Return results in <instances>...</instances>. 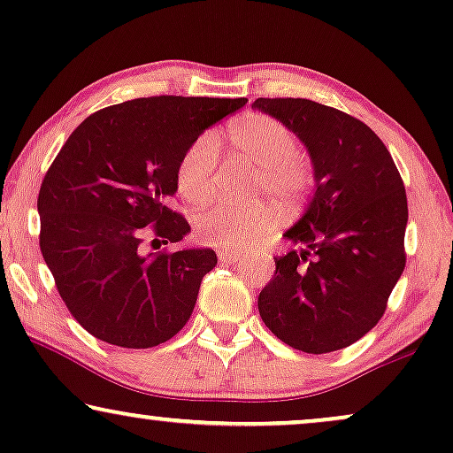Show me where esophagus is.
Masks as SVG:
<instances>
[{"label":"esophagus","mask_w":453,"mask_h":453,"mask_svg":"<svg viewBox=\"0 0 453 453\" xmlns=\"http://www.w3.org/2000/svg\"><path fill=\"white\" fill-rule=\"evenodd\" d=\"M219 259H220V262H225V264H237V262H241V259H243V253L233 251V250H220Z\"/></svg>","instance_id":"1"}]
</instances>
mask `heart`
<instances>
[{
    "label": "heart",
    "instance_id": "1",
    "mask_svg": "<svg viewBox=\"0 0 453 453\" xmlns=\"http://www.w3.org/2000/svg\"><path fill=\"white\" fill-rule=\"evenodd\" d=\"M228 140L241 157L259 166V194H270L284 203L299 202L315 183L311 160L299 148V138L288 126L270 115H250L228 127ZM219 146L212 134H202L185 148L177 165V191L185 202H206L214 188ZM276 210L268 203L251 208L212 203L194 219L200 243L214 247H245L274 231Z\"/></svg>",
    "mask_w": 453,
    "mask_h": 453
}]
</instances>
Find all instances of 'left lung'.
I'll return each instance as SVG.
<instances>
[{
  "label": "left lung",
  "mask_w": 453,
  "mask_h": 453,
  "mask_svg": "<svg viewBox=\"0 0 453 453\" xmlns=\"http://www.w3.org/2000/svg\"><path fill=\"white\" fill-rule=\"evenodd\" d=\"M307 146L315 196L284 237L303 243L274 257L257 299L276 338L309 355L340 350L383 318L406 265V189L367 123L309 98H257Z\"/></svg>",
  "instance_id": "1"
}]
</instances>
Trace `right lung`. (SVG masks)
Segmentation results:
<instances>
[{
    "mask_svg": "<svg viewBox=\"0 0 453 453\" xmlns=\"http://www.w3.org/2000/svg\"><path fill=\"white\" fill-rule=\"evenodd\" d=\"M247 98L148 96L111 104L73 129L39 191V245L73 319L121 349H152L188 324L212 250L142 253L189 222L171 200L181 154Z\"/></svg>",
    "mask_w": 453,
    "mask_h": 453,
    "instance_id": "1",
    "label": "right lung"
}]
</instances>
